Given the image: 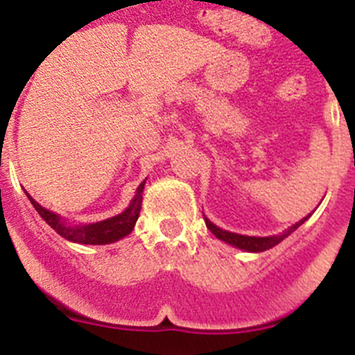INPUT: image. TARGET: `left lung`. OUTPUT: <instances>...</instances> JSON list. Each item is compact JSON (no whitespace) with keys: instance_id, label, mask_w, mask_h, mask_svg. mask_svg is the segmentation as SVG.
Here are the masks:
<instances>
[{"instance_id":"1","label":"left lung","mask_w":355,"mask_h":355,"mask_svg":"<svg viewBox=\"0 0 355 355\" xmlns=\"http://www.w3.org/2000/svg\"><path fill=\"white\" fill-rule=\"evenodd\" d=\"M309 216V215H307ZM307 216H304L302 220H299L297 224L291 225L290 229H286L283 234H279V236H266V238H258V236H243V234H236V233H229V231H224V229L216 227L215 224L205 218L206 220V227L215 234L218 240L225 241V243H231V245L238 247V249H243V250H249V252H263L266 249H272L279 243V241H283L284 238L290 236L293 233L295 229L299 227L300 224H304V220H307Z\"/></svg>"}]
</instances>
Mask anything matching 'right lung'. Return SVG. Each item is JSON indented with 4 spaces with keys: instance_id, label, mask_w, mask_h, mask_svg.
<instances>
[{
    "instance_id": "right-lung-1",
    "label": "right lung",
    "mask_w": 355,
    "mask_h": 355,
    "mask_svg": "<svg viewBox=\"0 0 355 355\" xmlns=\"http://www.w3.org/2000/svg\"><path fill=\"white\" fill-rule=\"evenodd\" d=\"M144 183L146 181H142L139 184V188H137V196L131 200L130 208L124 209L121 215L112 216V218H106V220L89 225H67L65 222L60 220V216L42 208L28 193L26 196L31 205H33V208L39 211V215L48 222V225H51L56 233L64 236L65 240L76 241V243H87V245H105V243H112V241H117L121 238L128 236L133 231L135 222H137V218L140 215V206H142Z\"/></svg>"
}]
</instances>
